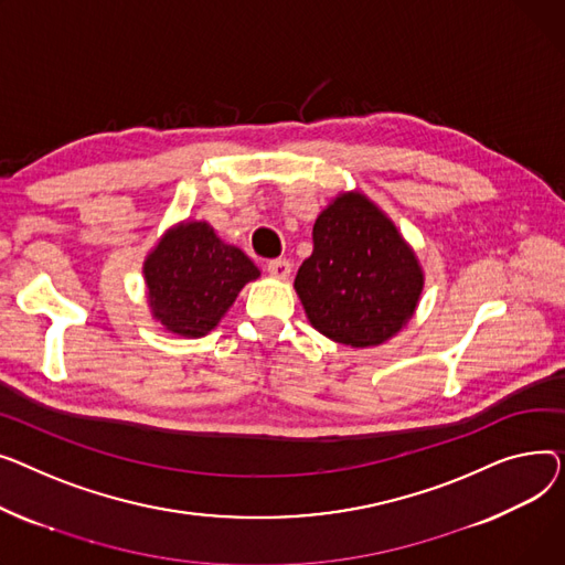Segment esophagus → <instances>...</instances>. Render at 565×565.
Segmentation results:
<instances>
[{
	"label": "esophagus",
	"mask_w": 565,
	"mask_h": 565,
	"mask_svg": "<svg viewBox=\"0 0 565 565\" xmlns=\"http://www.w3.org/2000/svg\"><path fill=\"white\" fill-rule=\"evenodd\" d=\"M267 271L274 276V278H287L291 274V264L282 257H276V259H269L267 262Z\"/></svg>",
	"instance_id": "esophagus-1"
}]
</instances>
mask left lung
Segmentation results:
<instances>
[{
  "mask_svg": "<svg viewBox=\"0 0 565 565\" xmlns=\"http://www.w3.org/2000/svg\"><path fill=\"white\" fill-rule=\"evenodd\" d=\"M312 244L294 287L319 333L355 349L399 333L424 278L385 214L364 195L344 193L315 221Z\"/></svg>",
  "mask_w": 565,
  "mask_h": 565,
  "instance_id": "obj_1",
  "label": "left lung"
}]
</instances>
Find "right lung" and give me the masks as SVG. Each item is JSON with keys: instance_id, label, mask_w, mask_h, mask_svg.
Here are the masks:
<instances>
[{"instance_id": "add662e5", "label": "right lung", "mask_w": 565, "mask_h": 565, "mask_svg": "<svg viewBox=\"0 0 565 565\" xmlns=\"http://www.w3.org/2000/svg\"><path fill=\"white\" fill-rule=\"evenodd\" d=\"M143 274L154 317L184 338L210 333L239 289L259 276L255 264L223 244L207 223L171 230L150 253Z\"/></svg>"}]
</instances>
